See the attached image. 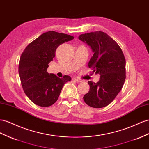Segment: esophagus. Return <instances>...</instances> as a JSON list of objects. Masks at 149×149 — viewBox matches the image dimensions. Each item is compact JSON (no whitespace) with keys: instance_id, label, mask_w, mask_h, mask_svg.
<instances>
[{"instance_id":"1","label":"esophagus","mask_w":149,"mask_h":149,"mask_svg":"<svg viewBox=\"0 0 149 149\" xmlns=\"http://www.w3.org/2000/svg\"><path fill=\"white\" fill-rule=\"evenodd\" d=\"M73 79H74V80H75V81H76V82H78V83H79V82H81V81H82V80H81V79H78V78H74Z\"/></svg>"}]
</instances>
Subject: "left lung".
Returning <instances> with one entry per match:
<instances>
[{
    "instance_id": "1",
    "label": "left lung",
    "mask_w": 149,
    "mask_h": 149,
    "mask_svg": "<svg viewBox=\"0 0 149 149\" xmlns=\"http://www.w3.org/2000/svg\"><path fill=\"white\" fill-rule=\"evenodd\" d=\"M78 39L93 52L88 65L100 76L96 83L88 82L90 91L83 100L91 107H104L113 101L123 87L126 78L125 58L118 44L103 32L81 34Z\"/></svg>"
}]
</instances>
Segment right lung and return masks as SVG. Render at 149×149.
<instances>
[{"label":"right lung","mask_w":149,"mask_h":149,"mask_svg":"<svg viewBox=\"0 0 149 149\" xmlns=\"http://www.w3.org/2000/svg\"><path fill=\"white\" fill-rule=\"evenodd\" d=\"M74 38L70 35L48 31L31 42L23 51L19 74L24 91L34 104L42 107L53 104L64 84L71 80L70 76L59 78L54 74L48 73L47 69L55 57L57 47Z\"/></svg>","instance_id":"obj_1"}]
</instances>
